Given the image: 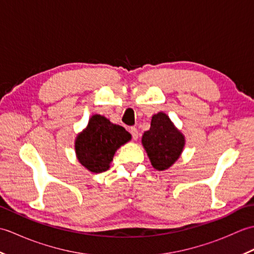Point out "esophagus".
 <instances>
[{"label": "esophagus", "mask_w": 254, "mask_h": 254, "mask_svg": "<svg viewBox=\"0 0 254 254\" xmlns=\"http://www.w3.org/2000/svg\"><path fill=\"white\" fill-rule=\"evenodd\" d=\"M130 133H131V135H132L133 139H137V138H138V131H137L136 127H132L130 128Z\"/></svg>", "instance_id": "34e87169"}]
</instances>
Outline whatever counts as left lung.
I'll use <instances>...</instances> for the list:
<instances>
[{"label":"left lung","instance_id":"obj_1","mask_svg":"<svg viewBox=\"0 0 254 254\" xmlns=\"http://www.w3.org/2000/svg\"><path fill=\"white\" fill-rule=\"evenodd\" d=\"M142 143L154 168L165 170L179 158L185 137L174 127L169 117L159 112L153 116L150 128L144 133Z\"/></svg>","mask_w":254,"mask_h":254}]
</instances>
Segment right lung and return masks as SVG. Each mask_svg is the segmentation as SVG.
Segmentation results:
<instances>
[{
    "label": "right lung",
    "instance_id": "add662e5",
    "mask_svg": "<svg viewBox=\"0 0 254 254\" xmlns=\"http://www.w3.org/2000/svg\"><path fill=\"white\" fill-rule=\"evenodd\" d=\"M131 139V134L105 117L95 115L75 142L79 163L89 171L100 174L109 169L116 150Z\"/></svg>",
    "mask_w": 254,
    "mask_h": 254
}]
</instances>
